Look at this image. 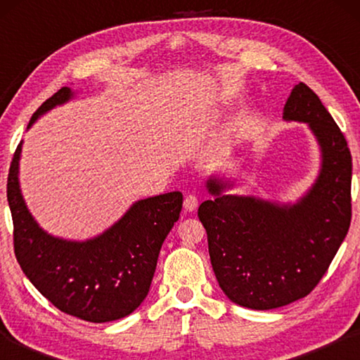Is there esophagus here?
Listing matches in <instances>:
<instances>
[{"label":"esophagus","instance_id":"1","mask_svg":"<svg viewBox=\"0 0 360 360\" xmlns=\"http://www.w3.org/2000/svg\"><path fill=\"white\" fill-rule=\"evenodd\" d=\"M197 206H198V198L195 197V195H187L186 200H184V210L188 211V212H192V211L197 210Z\"/></svg>","mask_w":360,"mask_h":360}]
</instances>
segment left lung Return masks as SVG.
<instances>
[{"label": "left lung", "mask_w": 360, "mask_h": 360, "mask_svg": "<svg viewBox=\"0 0 360 360\" xmlns=\"http://www.w3.org/2000/svg\"><path fill=\"white\" fill-rule=\"evenodd\" d=\"M285 122L308 124L319 144L314 184L295 203L227 193L233 181L211 176L198 208L217 283L231 302L273 309L307 297L333 260L351 224L352 160L332 115L307 84L285 101Z\"/></svg>", "instance_id": "left-lung-1"}]
</instances>
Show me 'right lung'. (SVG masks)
I'll return each mask as SVG.
<instances>
[{"instance_id":"1","label":"right lung","mask_w":360,"mask_h":360,"mask_svg":"<svg viewBox=\"0 0 360 360\" xmlns=\"http://www.w3.org/2000/svg\"><path fill=\"white\" fill-rule=\"evenodd\" d=\"M75 92L62 87L42 103V114L68 103ZM17 146L8 176V202L14 222V252L32 284L60 311L89 322L129 316L148 297L160 248L179 219L182 193L138 200L117 222L85 241L47 233L28 211L20 191Z\"/></svg>"}]
</instances>
